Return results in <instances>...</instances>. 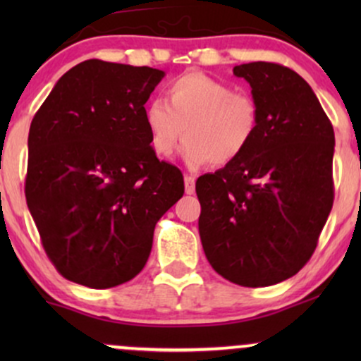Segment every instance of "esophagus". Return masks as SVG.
Listing matches in <instances>:
<instances>
[{
	"label": "esophagus",
	"mask_w": 361,
	"mask_h": 361,
	"mask_svg": "<svg viewBox=\"0 0 361 361\" xmlns=\"http://www.w3.org/2000/svg\"><path fill=\"white\" fill-rule=\"evenodd\" d=\"M185 192L192 195L195 192V176L185 175Z\"/></svg>",
	"instance_id": "1"
}]
</instances>
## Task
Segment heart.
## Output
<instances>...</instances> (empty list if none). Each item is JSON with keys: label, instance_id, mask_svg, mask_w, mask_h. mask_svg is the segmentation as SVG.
Instances as JSON below:
<instances>
[{"label": "heart", "instance_id": "obj_1", "mask_svg": "<svg viewBox=\"0 0 361 361\" xmlns=\"http://www.w3.org/2000/svg\"><path fill=\"white\" fill-rule=\"evenodd\" d=\"M144 122L157 156H171L185 132L186 166L200 168L209 161L222 166L238 159L255 139L259 109L255 98L235 93L227 82L188 73L169 82L166 100L147 103Z\"/></svg>", "mask_w": 361, "mask_h": 361}]
</instances>
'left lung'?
Here are the masks:
<instances>
[{
  "mask_svg": "<svg viewBox=\"0 0 361 361\" xmlns=\"http://www.w3.org/2000/svg\"><path fill=\"white\" fill-rule=\"evenodd\" d=\"M259 109L238 159L197 180L209 263L241 287L290 279L310 259L333 209L334 130L304 78L273 62L235 66Z\"/></svg>",
  "mask_w": 361,
  "mask_h": 361,
  "instance_id": "8db88e82",
  "label": "left lung"
}]
</instances>
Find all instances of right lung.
I'll use <instances>...</instances> for the list:
<instances>
[{
    "mask_svg": "<svg viewBox=\"0 0 361 361\" xmlns=\"http://www.w3.org/2000/svg\"><path fill=\"white\" fill-rule=\"evenodd\" d=\"M159 69L90 59L56 82L32 120L25 197L64 279L110 288L151 255L157 221L183 197V175L152 151L144 105Z\"/></svg>",
    "mask_w": 361,
    "mask_h": 361,
    "instance_id": "right-lung-1",
    "label": "right lung"
}]
</instances>
